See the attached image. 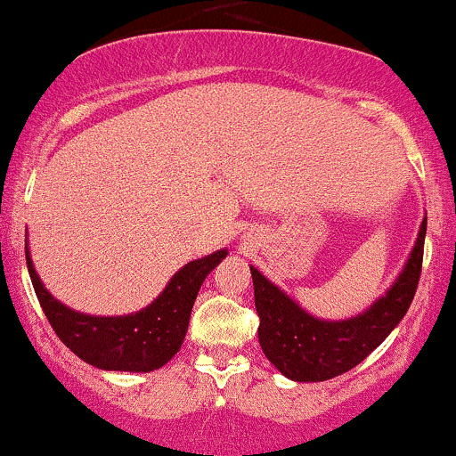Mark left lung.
Masks as SVG:
<instances>
[{
	"instance_id": "1",
	"label": "left lung",
	"mask_w": 456,
	"mask_h": 456,
	"mask_svg": "<svg viewBox=\"0 0 456 456\" xmlns=\"http://www.w3.org/2000/svg\"><path fill=\"white\" fill-rule=\"evenodd\" d=\"M428 217L396 282L363 314L330 322L307 314L251 265L259 345L280 373L295 382H326L359 365L398 326L421 276Z\"/></svg>"
}]
</instances>
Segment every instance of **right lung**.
Listing matches in <instances>:
<instances>
[{
    "mask_svg": "<svg viewBox=\"0 0 456 456\" xmlns=\"http://www.w3.org/2000/svg\"><path fill=\"white\" fill-rule=\"evenodd\" d=\"M226 255V248H220L208 257L186 264L174 273L161 295L136 314L99 317L78 314L52 297L35 272L27 242V265L37 298L60 340L99 370L134 373L159 370L178 353L189 330L197 292L208 273Z\"/></svg>",
    "mask_w": 456,
    "mask_h": 456,
    "instance_id": "right-lung-1",
    "label": "right lung"
}]
</instances>
